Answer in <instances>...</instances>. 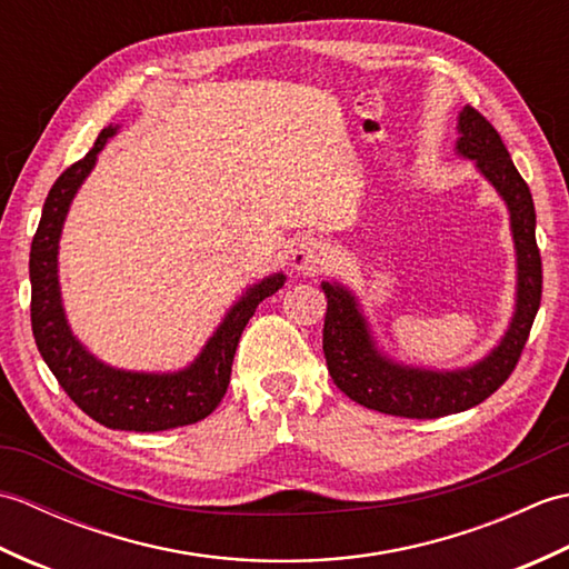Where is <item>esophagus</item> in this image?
<instances>
[{
  "instance_id": "obj_1",
  "label": "esophagus",
  "mask_w": 569,
  "mask_h": 569,
  "mask_svg": "<svg viewBox=\"0 0 569 569\" xmlns=\"http://www.w3.org/2000/svg\"><path fill=\"white\" fill-rule=\"evenodd\" d=\"M291 261H293V269L298 273H316L328 266L330 251H328V247H325V241H320L316 237H306L296 244Z\"/></svg>"
}]
</instances>
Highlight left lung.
Segmentation results:
<instances>
[{"mask_svg":"<svg viewBox=\"0 0 569 569\" xmlns=\"http://www.w3.org/2000/svg\"><path fill=\"white\" fill-rule=\"evenodd\" d=\"M457 131V153L477 163L479 173L497 188L511 214L518 263L516 312L499 347H493L477 365L455 371L403 367L379 352L352 291L325 281L328 312L322 328V352L330 377L352 401L386 416L430 420L487 401L511 377L540 308L542 261L528 183L516 171L499 131L475 107H465L459 112Z\"/></svg>","mask_w":569,"mask_h":569,"instance_id":"obj_1","label":"left lung"}]
</instances>
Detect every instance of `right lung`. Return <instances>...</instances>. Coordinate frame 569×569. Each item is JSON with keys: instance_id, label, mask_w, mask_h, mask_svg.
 <instances>
[{"instance_id": "add662e5", "label": "right lung", "mask_w": 569, "mask_h": 569, "mask_svg": "<svg viewBox=\"0 0 569 569\" xmlns=\"http://www.w3.org/2000/svg\"><path fill=\"white\" fill-rule=\"evenodd\" d=\"M114 134L117 127H104L94 147L84 153V159L66 168L53 188L48 190L29 257L33 340L70 401L100 426L134 432L192 426L220 406L227 393L241 332L261 300L273 296L283 286L286 276L273 273L247 288V293L229 308L220 328L202 347L200 357L186 369L173 373L124 371L107 367L104 361L92 357L76 340L66 320L58 286V239L72 198L92 171L107 139Z\"/></svg>"}]
</instances>
